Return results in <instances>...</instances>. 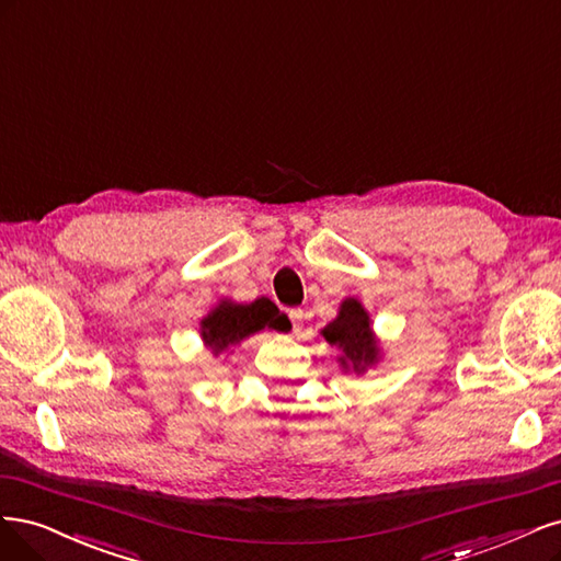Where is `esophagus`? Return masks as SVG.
I'll return each instance as SVG.
<instances>
[{"label":"esophagus","mask_w":561,"mask_h":561,"mask_svg":"<svg viewBox=\"0 0 561 561\" xmlns=\"http://www.w3.org/2000/svg\"><path fill=\"white\" fill-rule=\"evenodd\" d=\"M288 317H291L294 329L298 331L300 329V321H302V310H300V307H291V310H288Z\"/></svg>","instance_id":"1"}]
</instances>
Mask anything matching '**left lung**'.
<instances>
[{
    "label": "left lung",
    "mask_w": 561,
    "mask_h": 561,
    "mask_svg": "<svg viewBox=\"0 0 561 561\" xmlns=\"http://www.w3.org/2000/svg\"><path fill=\"white\" fill-rule=\"evenodd\" d=\"M321 335L329 340V345H335L342 352L337 360L345 373L352 370L360 375L379 360V347L370 329V317L356 298L342 300L337 317L321 331Z\"/></svg>",
    "instance_id": "left-lung-1"
}]
</instances>
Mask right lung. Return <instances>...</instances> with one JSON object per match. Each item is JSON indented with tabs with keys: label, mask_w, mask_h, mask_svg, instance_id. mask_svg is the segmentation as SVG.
Returning a JSON list of instances; mask_svg holds the SVG:
<instances>
[{
	"label": "right lung",
	"mask_w": 561,
	"mask_h": 561,
	"mask_svg": "<svg viewBox=\"0 0 561 561\" xmlns=\"http://www.w3.org/2000/svg\"><path fill=\"white\" fill-rule=\"evenodd\" d=\"M263 329H288L286 314H282L277 310V305L270 302L267 298H259L249 305L221 300L201 321V335L214 356H219L232 345H240L244 337L254 335Z\"/></svg>",
	"instance_id": "obj_1"
}]
</instances>
